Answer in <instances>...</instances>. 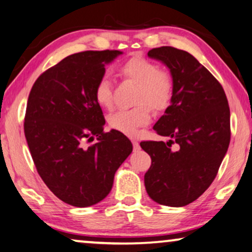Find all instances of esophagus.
Segmentation results:
<instances>
[{
    "label": "esophagus",
    "mask_w": 252,
    "mask_h": 252,
    "mask_svg": "<svg viewBox=\"0 0 252 252\" xmlns=\"http://www.w3.org/2000/svg\"><path fill=\"white\" fill-rule=\"evenodd\" d=\"M132 145H133V151L134 152H139L140 151V145L138 141H132Z\"/></svg>",
    "instance_id": "1"
}]
</instances>
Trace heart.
Masks as SVG:
<instances>
[{
    "mask_svg": "<svg viewBox=\"0 0 252 252\" xmlns=\"http://www.w3.org/2000/svg\"><path fill=\"white\" fill-rule=\"evenodd\" d=\"M119 73L137 84L134 92L137 105L114 112L108 116V123L116 131L134 136L139 127L151 122V106L158 111L168 107L173 94V79L168 70L158 69L157 63L144 57H132L126 60L119 67ZM94 99L101 107L112 106V86L107 77L102 76L98 80L94 87Z\"/></svg>",
    "mask_w": 252,
    "mask_h": 252,
    "instance_id": "1",
    "label": "heart"
}]
</instances>
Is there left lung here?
Segmentation results:
<instances>
[{
	"label": "left lung",
	"instance_id": "8db88e82",
	"mask_svg": "<svg viewBox=\"0 0 252 252\" xmlns=\"http://www.w3.org/2000/svg\"><path fill=\"white\" fill-rule=\"evenodd\" d=\"M147 56L168 67L173 94L171 105L153 126L170 140L140 143L152 158L145 187L157 203L184 207L208 189L227 153L228 101L220 83L189 52L161 47ZM173 142L179 145L177 151L171 150Z\"/></svg>",
	"mask_w": 252,
	"mask_h": 252
}]
</instances>
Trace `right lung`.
Returning a JSON list of instances; mask_svg holds the SVG:
<instances>
[{"label":"right lung","instance_id":"right-lung-1","mask_svg":"<svg viewBox=\"0 0 252 252\" xmlns=\"http://www.w3.org/2000/svg\"><path fill=\"white\" fill-rule=\"evenodd\" d=\"M119 50L84 51L63 58L35 81L24 131L38 175L55 195L73 207L94 205L108 195L116 170L132 152L122 132H104L94 87ZM97 137L89 148L86 140Z\"/></svg>","mask_w":252,"mask_h":252}]
</instances>
